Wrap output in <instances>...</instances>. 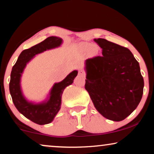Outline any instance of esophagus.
<instances>
[{"label":"esophagus","mask_w":154,"mask_h":154,"mask_svg":"<svg viewBox=\"0 0 154 154\" xmlns=\"http://www.w3.org/2000/svg\"><path fill=\"white\" fill-rule=\"evenodd\" d=\"M79 75H81L82 77H85V71L83 70H79Z\"/></svg>","instance_id":"obj_1"}]
</instances>
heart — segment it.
I'll use <instances>...</instances> for the list:
<instances>
[{"label": "heart", "instance_id": "heart-1", "mask_svg": "<svg viewBox=\"0 0 154 154\" xmlns=\"http://www.w3.org/2000/svg\"><path fill=\"white\" fill-rule=\"evenodd\" d=\"M81 46H82V48H83V49H84L85 50H90V48H92L91 44L88 43H83L81 45ZM91 52H92V53H94V52H95V50H94V48H92Z\"/></svg>", "mask_w": 154, "mask_h": 154}]
</instances>
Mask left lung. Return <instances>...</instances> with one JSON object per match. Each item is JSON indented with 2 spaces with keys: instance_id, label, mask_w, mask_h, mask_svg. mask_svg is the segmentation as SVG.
<instances>
[{
  "instance_id": "1",
  "label": "left lung",
  "mask_w": 154,
  "mask_h": 154,
  "mask_svg": "<svg viewBox=\"0 0 154 154\" xmlns=\"http://www.w3.org/2000/svg\"><path fill=\"white\" fill-rule=\"evenodd\" d=\"M94 41L102 54L86 60L85 88L103 116L123 121L142 100L144 79L140 64L127 48L104 38Z\"/></svg>"
}]
</instances>
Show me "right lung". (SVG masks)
<instances>
[{"mask_svg":"<svg viewBox=\"0 0 154 154\" xmlns=\"http://www.w3.org/2000/svg\"><path fill=\"white\" fill-rule=\"evenodd\" d=\"M62 43V39L61 38L56 36L47 38L41 43L23 50L12 69L9 89L12 102L17 109L22 115L38 125L48 124L53 121L61 108L62 95L64 90L73 83V80L78 74V71H73L62 81L54 83L50 90L48 100L39 104L30 102L25 99L21 90V76L27 63L34 57L35 54L47 50L57 48Z\"/></svg>","mask_w":154,"mask_h":154,"instance_id":"obj_1","label":"right lung"}]
</instances>
